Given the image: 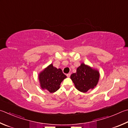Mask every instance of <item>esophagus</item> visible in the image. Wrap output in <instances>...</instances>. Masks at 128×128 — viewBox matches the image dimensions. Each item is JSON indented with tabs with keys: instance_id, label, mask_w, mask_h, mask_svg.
Returning a JSON list of instances; mask_svg holds the SVG:
<instances>
[{
	"instance_id": "34e87169",
	"label": "esophagus",
	"mask_w": 128,
	"mask_h": 128,
	"mask_svg": "<svg viewBox=\"0 0 128 128\" xmlns=\"http://www.w3.org/2000/svg\"><path fill=\"white\" fill-rule=\"evenodd\" d=\"M66 76H68V77H69V76H70V73H68V74H66Z\"/></svg>"
}]
</instances>
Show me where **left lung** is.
Returning a JSON list of instances; mask_svg holds the SVG:
<instances>
[{
    "mask_svg": "<svg viewBox=\"0 0 128 128\" xmlns=\"http://www.w3.org/2000/svg\"><path fill=\"white\" fill-rule=\"evenodd\" d=\"M100 73L98 70L82 63L76 69V72L70 76L76 88L82 92L93 89L98 83Z\"/></svg>",
    "mask_w": 128,
    "mask_h": 128,
    "instance_id": "8db88e82",
    "label": "left lung"
}]
</instances>
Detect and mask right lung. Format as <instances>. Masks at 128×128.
<instances>
[{
  "mask_svg": "<svg viewBox=\"0 0 128 128\" xmlns=\"http://www.w3.org/2000/svg\"><path fill=\"white\" fill-rule=\"evenodd\" d=\"M66 76L62 69H57L51 64L39 74L38 80L42 89L46 90L50 93L56 92L59 89L60 83Z\"/></svg>",
  "mask_w": 128,
  "mask_h": 128,
  "instance_id": "add662e5",
  "label": "right lung"
}]
</instances>
